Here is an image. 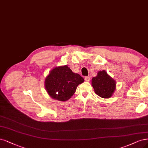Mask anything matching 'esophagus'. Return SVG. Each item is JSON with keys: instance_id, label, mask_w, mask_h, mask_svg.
I'll list each match as a JSON object with an SVG mask.
<instances>
[{"instance_id": "obj_1", "label": "esophagus", "mask_w": 148, "mask_h": 148, "mask_svg": "<svg viewBox=\"0 0 148 148\" xmlns=\"http://www.w3.org/2000/svg\"><path fill=\"white\" fill-rule=\"evenodd\" d=\"M84 79L86 81H87V82H89V81L90 80V78L89 76H86V77L84 78Z\"/></svg>"}]
</instances>
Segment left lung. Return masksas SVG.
Masks as SVG:
<instances>
[{
  "label": "left lung",
  "instance_id": "1",
  "mask_svg": "<svg viewBox=\"0 0 148 148\" xmlns=\"http://www.w3.org/2000/svg\"><path fill=\"white\" fill-rule=\"evenodd\" d=\"M91 84L95 93L103 99L111 97L116 88V81L105 70L98 72L97 76L92 79Z\"/></svg>",
  "mask_w": 148,
  "mask_h": 148
}]
</instances>
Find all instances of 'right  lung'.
I'll list each match as a JSON object with an SVG mask.
<instances>
[{
    "label": "right lung",
    "instance_id": "obj_1",
    "mask_svg": "<svg viewBox=\"0 0 148 148\" xmlns=\"http://www.w3.org/2000/svg\"><path fill=\"white\" fill-rule=\"evenodd\" d=\"M84 81L83 77L73 73L67 65L58 66L45 78V88L52 99L65 101L72 97L77 86Z\"/></svg>",
    "mask_w": 148,
    "mask_h": 148
}]
</instances>
